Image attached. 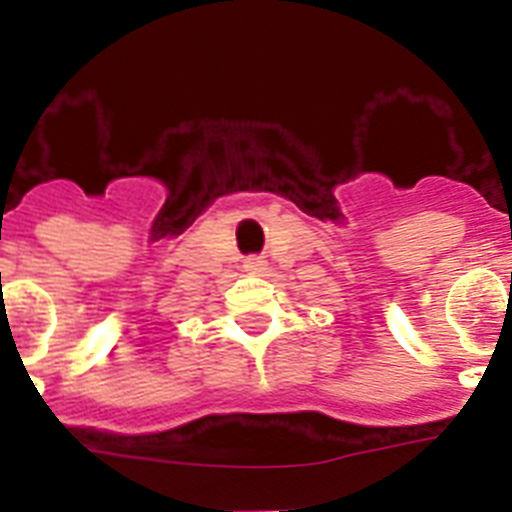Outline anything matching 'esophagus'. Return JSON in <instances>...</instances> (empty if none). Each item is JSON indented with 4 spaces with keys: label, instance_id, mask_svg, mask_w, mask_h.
I'll return each mask as SVG.
<instances>
[{
    "label": "esophagus",
    "instance_id": "34e87169",
    "mask_svg": "<svg viewBox=\"0 0 512 512\" xmlns=\"http://www.w3.org/2000/svg\"><path fill=\"white\" fill-rule=\"evenodd\" d=\"M243 271H246V274H253V277H261L266 271V259L264 256H251V259L243 261Z\"/></svg>",
    "mask_w": 512,
    "mask_h": 512
}]
</instances>
